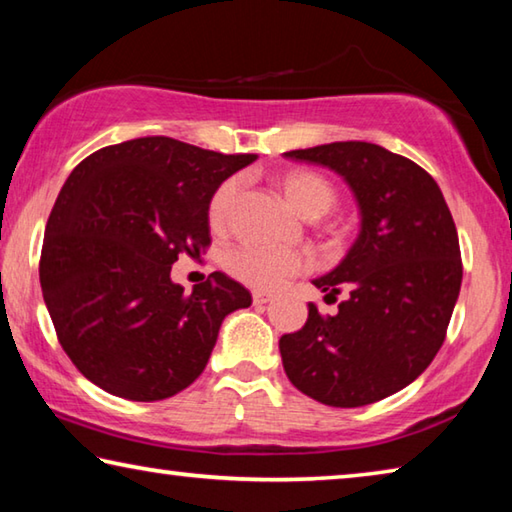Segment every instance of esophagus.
<instances>
[{"instance_id":"esophagus-1","label":"esophagus","mask_w":512,"mask_h":512,"mask_svg":"<svg viewBox=\"0 0 512 512\" xmlns=\"http://www.w3.org/2000/svg\"><path fill=\"white\" fill-rule=\"evenodd\" d=\"M271 293L266 291H253V305H266V302H271Z\"/></svg>"}]
</instances>
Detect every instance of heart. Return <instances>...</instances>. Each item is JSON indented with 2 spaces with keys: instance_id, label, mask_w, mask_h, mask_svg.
<instances>
[{
  "instance_id": "1",
  "label": "heart",
  "mask_w": 512,
  "mask_h": 512,
  "mask_svg": "<svg viewBox=\"0 0 512 512\" xmlns=\"http://www.w3.org/2000/svg\"><path fill=\"white\" fill-rule=\"evenodd\" d=\"M280 187L289 203L305 216H323L334 205V189L329 187L316 173L309 171H289L280 178ZM239 192V180L230 178L216 189L210 201V223L223 225L228 221ZM309 266L307 257L296 250L268 248V246H241L232 250L228 257V268L241 282L255 289H277L289 277L298 275Z\"/></svg>"
}]
</instances>
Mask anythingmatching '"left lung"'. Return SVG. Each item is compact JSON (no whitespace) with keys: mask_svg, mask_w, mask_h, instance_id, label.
<instances>
[{"mask_svg":"<svg viewBox=\"0 0 512 512\" xmlns=\"http://www.w3.org/2000/svg\"><path fill=\"white\" fill-rule=\"evenodd\" d=\"M345 180L359 207V235L332 271L316 277L334 316L309 305L280 354L291 384L316 402L354 409L402 391L445 341L463 280L456 225L443 192L404 155L370 142L287 151Z\"/></svg>","mask_w":512,"mask_h":512,"instance_id":"8db88e82","label":"left lung"}]
</instances>
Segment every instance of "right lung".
Listing matches in <instances>:
<instances>
[{
    "label": "right lung",
    "instance_id": "1",
    "mask_svg": "<svg viewBox=\"0 0 512 512\" xmlns=\"http://www.w3.org/2000/svg\"><path fill=\"white\" fill-rule=\"evenodd\" d=\"M255 160L153 135L69 173L45 228L40 287L60 345L92 384L158 402L205 370L223 318L253 298L219 271L185 293L171 264L210 244L214 192Z\"/></svg>",
    "mask_w": 512,
    "mask_h": 512
}]
</instances>
